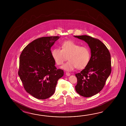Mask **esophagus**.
Listing matches in <instances>:
<instances>
[{"instance_id": "34e87169", "label": "esophagus", "mask_w": 126, "mask_h": 126, "mask_svg": "<svg viewBox=\"0 0 126 126\" xmlns=\"http://www.w3.org/2000/svg\"><path fill=\"white\" fill-rule=\"evenodd\" d=\"M66 75L67 76H69L70 75V73L69 72H66Z\"/></svg>"}]
</instances>
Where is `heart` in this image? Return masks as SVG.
<instances>
[{
	"label": "heart",
	"instance_id": "obj_1",
	"mask_svg": "<svg viewBox=\"0 0 126 126\" xmlns=\"http://www.w3.org/2000/svg\"><path fill=\"white\" fill-rule=\"evenodd\" d=\"M51 55L58 65L63 63L67 59L69 60L62 67L67 71H71L78 67L82 69L86 67L90 60L91 53L86 46H81L72 41H66L61 44V49L54 48Z\"/></svg>",
	"mask_w": 126,
	"mask_h": 126
}]
</instances>
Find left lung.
<instances>
[{
	"instance_id": "8db88e82",
	"label": "left lung",
	"mask_w": 126,
	"mask_h": 126,
	"mask_svg": "<svg viewBox=\"0 0 126 126\" xmlns=\"http://www.w3.org/2000/svg\"><path fill=\"white\" fill-rule=\"evenodd\" d=\"M74 36L87 43L91 51L87 66L75 75L78 80L75 89L82 96H92L102 90L111 73L110 54L105 44L97 39L86 35Z\"/></svg>"
}]
</instances>
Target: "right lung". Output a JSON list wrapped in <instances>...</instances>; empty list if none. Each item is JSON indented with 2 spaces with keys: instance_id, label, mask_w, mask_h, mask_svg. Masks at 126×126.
Returning <instances> with one entry per match:
<instances>
[{
  "instance_id": "right-lung-1",
  "label": "right lung",
  "mask_w": 126,
  "mask_h": 126,
  "mask_svg": "<svg viewBox=\"0 0 126 126\" xmlns=\"http://www.w3.org/2000/svg\"><path fill=\"white\" fill-rule=\"evenodd\" d=\"M60 36L39 38L29 44L20 56L18 73L25 90L35 98L47 99L54 94L57 83L63 76L51 55V47Z\"/></svg>"
}]
</instances>
